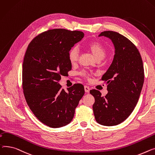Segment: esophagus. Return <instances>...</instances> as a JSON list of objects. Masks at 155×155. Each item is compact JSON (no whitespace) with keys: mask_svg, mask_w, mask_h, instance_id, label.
<instances>
[{"mask_svg":"<svg viewBox=\"0 0 155 155\" xmlns=\"http://www.w3.org/2000/svg\"><path fill=\"white\" fill-rule=\"evenodd\" d=\"M84 90H85V92H86V93H89V91H90V88H89L88 86H84Z\"/></svg>","mask_w":155,"mask_h":155,"instance_id":"34e87169","label":"esophagus"}]
</instances>
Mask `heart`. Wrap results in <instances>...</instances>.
I'll use <instances>...</instances> for the list:
<instances>
[{"mask_svg": "<svg viewBox=\"0 0 155 155\" xmlns=\"http://www.w3.org/2000/svg\"><path fill=\"white\" fill-rule=\"evenodd\" d=\"M87 48L92 52L93 56L97 59L101 60L106 55V49L103 45L97 42H93L88 44ZM79 58V49L78 47H72L68 52V58L71 64H76L78 61ZM81 75L88 78L89 74L86 72H82Z\"/></svg>", "mask_w": 155, "mask_h": 155, "instance_id": "1", "label": "heart"}]
</instances>
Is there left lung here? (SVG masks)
Returning a JSON list of instances; mask_svg holds the SVG:
<instances>
[{"instance_id": "8db88e82", "label": "left lung", "mask_w": 155, "mask_h": 155, "mask_svg": "<svg viewBox=\"0 0 155 155\" xmlns=\"http://www.w3.org/2000/svg\"><path fill=\"white\" fill-rule=\"evenodd\" d=\"M110 39L115 51L113 61L101 80L106 82L107 94L90 91L95 99L93 106L96 121L112 126L123 122L137 104L144 83V68L140 53L135 45L124 35L114 31L99 35Z\"/></svg>"}]
</instances>
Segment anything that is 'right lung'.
<instances>
[{"label": "right lung", "instance_id": "obj_1", "mask_svg": "<svg viewBox=\"0 0 155 155\" xmlns=\"http://www.w3.org/2000/svg\"><path fill=\"white\" fill-rule=\"evenodd\" d=\"M83 32L55 29L44 32L29 43L22 65V87L31 110L51 128L64 126L73 119L84 94L83 84L61 89L58 82L72 64L68 52L84 38Z\"/></svg>", "mask_w": 155, "mask_h": 155}]
</instances>
